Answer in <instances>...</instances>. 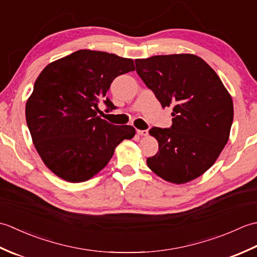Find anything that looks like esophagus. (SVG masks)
<instances>
[{"instance_id": "obj_1", "label": "esophagus", "mask_w": 257, "mask_h": 257, "mask_svg": "<svg viewBox=\"0 0 257 257\" xmlns=\"http://www.w3.org/2000/svg\"><path fill=\"white\" fill-rule=\"evenodd\" d=\"M137 134H138L139 136H144V137H146V136L149 135L148 130H139V129H137Z\"/></svg>"}]
</instances>
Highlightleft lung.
I'll return each mask as SVG.
<instances>
[{"mask_svg": "<svg viewBox=\"0 0 257 257\" xmlns=\"http://www.w3.org/2000/svg\"><path fill=\"white\" fill-rule=\"evenodd\" d=\"M135 63L161 106L173 107L170 128L149 130L159 151L147 165L168 182L192 181L214 165L227 143L232 97L214 70L193 54L158 55Z\"/></svg>", "mask_w": 257, "mask_h": 257, "instance_id": "left-lung-1", "label": "left lung"}]
</instances>
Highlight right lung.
Listing matches in <instances>:
<instances>
[{"mask_svg":"<svg viewBox=\"0 0 257 257\" xmlns=\"http://www.w3.org/2000/svg\"><path fill=\"white\" fill-rule=\"evenodd\" d=\"M135 70L132 58L79 50L48 64L26 101L25 116L33 144L43 162L65 181L89 180L107 166L116 147L133 139V125H114L97 114L112 80Z\"/></svg>","mask_w":257,"mask_h":257,"instance_id":"obj_1","label":"right lung"}]
</instances>
